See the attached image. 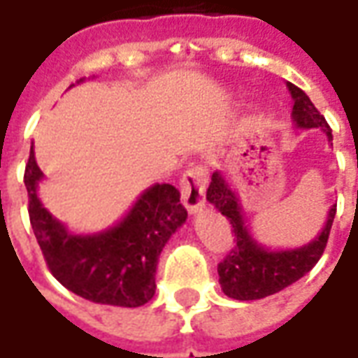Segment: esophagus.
<instances>
[{
	"instance_id": "obj_1",
	"label": "esophagus",
	"mask_w": 358,
	"mask_h": 358,
	"mask_svg": "<svg viewBox=\"0 0 358 358\" xmlns=\"http://www.w3.org/2000/svg\"><path fill=\"white\" fill-rule=\"evenodd\" d=\"M207 166L205 164H194L186 171L180 180V192L182 201L189 213L199 210L205 205V187H207Z\"/></svg>"
}]
</instances>
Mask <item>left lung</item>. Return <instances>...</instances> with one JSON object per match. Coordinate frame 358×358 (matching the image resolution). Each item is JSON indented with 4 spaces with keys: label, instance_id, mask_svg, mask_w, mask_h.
<instances>
[{
    "label": "left lung",
    "instance_id": "obj_1",
    "mask_svg": "<svg viewBox=\"0 0 358 358\" xmlns=\"http://www.w3.org/2000/svg\"><path fill=\"white\" fill-rule=\"evenodd\" d=\"M287 88L293 97L292 117L295 124L299 128H320L331 141V128L320 115V110L308 99V95L292 82H287ZM207 201L213 203L232 224L236 245L218 263V282L228 297L238 301L263 299L282 292L284 287L305 276L322 257L330 238L331 222L336 217V205H331L326 226L318 238L299 249L270 251L259 245L249 234L238 197L228 187L220 172H215L210 178Z\"/></svg>",
    "mask_w": 358,
    "mask_h": 358
}]
</instances>
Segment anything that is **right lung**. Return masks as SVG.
I'll list each match as a JSON object with an SVG mask.
<instances>
[{
    "label": "right lung",
    "instance_id": "right-lung-1",
    "mask_svg": "<svg viewBox=\"0 0 358 358\" xmlns=\"http://www.w3.org/2000/svg\"><path fill=\"white\" fill-rule=\"evenodd\" d=\"M42 178L34 148H30L24 169L28 215L45 264L57 282L101 305L141 307L151 301L159 255L187 218L178 189L155 184L117 226L94 236H74L38 199Z\"/></svg>",
    "mask_w": 358,
    "mask_h": 358
}]
</instances>
